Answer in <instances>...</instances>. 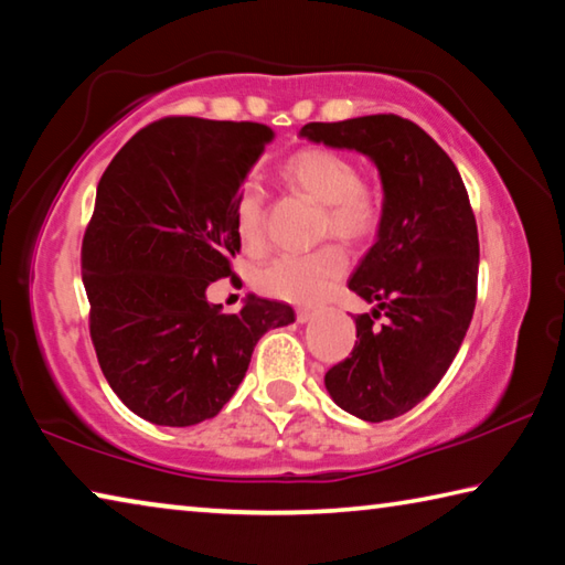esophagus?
Segmentation results:
<instances>
[{
    "label": "esophagus",
    "instance_id": "obj_1",
    "mask_svg": "<svg viewBox=\"0 0 565 565\" xmlns=\"http://www.w3.org/2000/svg\"><path fill=\"white\" fill-rule=\"evenodd\" d=\"M313 317H317V311H313V309H299V311H296V321H299V323H309Z\"/></svg>",
    "mask_w": 565,
    "mask_h": 565
}]
</instances>
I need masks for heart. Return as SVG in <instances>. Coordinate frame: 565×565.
I'll use <instances>...</instances> for the list:
<instances>
[{
    "label": "heart",
    "instance_id": "b5f03b06",
    "mask_svg": "<svg viewBox=\"0 0 565 565\" xmlns=\"http://www.w3.org/2000/svg\"><path fill=\"white\" fill-rule=\"evenodd\" d=\"M284 179L303 194L327 204L323 228L343 238H366L376 232L381 218V199L371 186L359 181L353 161L327 147L296 151L286 161ZM234 228L246 252H262L266 244L264 191L246 184L234 206ZM347 252L327 244L309 254L276 256L256 274L259 291L289 303H313L347 274Z\"/></svg>",
    "mask_w": 565,
    "mask_h": 565
}]
</instances>
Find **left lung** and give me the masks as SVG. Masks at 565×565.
Masks as SVG:
<instances>
[{
  "label": "left lung",
  "mask_w": 565,
  "mask_h": 565,
  "mask_svg": "<svg viewBox=\"0 0 565 565\" xmlns=\"http://www.w3.org/2000/svg\"><path fill=\"white\" fill-rule=\"evenodd\" d=\"M299 137L366 154L384 186L376 242L349 281L376 306L353 319L351 356L323 384L351 416L371 424L404 416L444 379L476 309L478 228L461 174L424 129L396 114L311 121Z\"/></svg>",
  "instance_id": "1"
}]
</instances>
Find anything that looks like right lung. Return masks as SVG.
<instances>
[{"label":"right lung","mask_w":565,"mask_h":565,"mask_svg":"<svg viewBox=\"0 0 565 565\" xmlns=\"http://www.w3.org/2000/svg\"><path fill=\"white\" fill-rule=\"evenodd\" d=\"M274 131L254 121L167 117L119 149L82 242L89 333L121 404L157 426L214 418L246 376L256 341L289 327V303H209L242 242L234 206Z\"/></svg>","instance_id":"1"}]
</instances>
